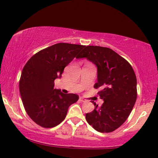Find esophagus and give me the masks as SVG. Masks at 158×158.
<instances>
[{
  "label": "esophagus",
  "mask_w": 158,
  "mask_h": 158,
  "mask_svg": "<svg viewBox=\"0 0 158 158\" xmlns=\"http://www.w3.org/2000/svg\"><path fill=\"white\" fill-rule=\"evenodd\" d=\"M79 100H80V101H81V102H87L86 100H85V99H83V98H79Z\"/></svg>",
  "instance_id": "34e87169"
}]
</instances>
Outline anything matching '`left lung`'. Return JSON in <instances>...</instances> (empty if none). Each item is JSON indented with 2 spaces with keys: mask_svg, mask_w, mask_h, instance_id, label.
<instances>
[{
  "mask_svg": "<svg viewBox=\"0 0 158 158\" xmlns=\"http://www.w3.org/2000/svg\"><path fill=\"white\" fill-rule=\"evenodd\" d=\"M86 58L98 68V94L104 100L100 107L86 113L88 124L100 132H110L128 118L137 99L136 75L130 64L108 48L88 45L77 58Z\"/></svg>",
  "mask_w": 158,
  "mask_h": 158,
  "instance_id": "1",
  "label": "left lung"
}]
</instances>
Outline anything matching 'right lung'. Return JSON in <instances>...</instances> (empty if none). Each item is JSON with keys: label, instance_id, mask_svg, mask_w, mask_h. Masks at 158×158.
Listing matches in <instances>:
<instances>
[{"label": "right lung", "instance_id": "add662e5", "mask_svg": "<svg viewBox=\"0 0 158 158\" xmlns=\"http://www.w3.org/2000/svg\"><path fill=\"white\" fill-rule=\"evenodd\" d=\"M85 47L57 43L38 52L25 65L20 93L27 114L36 124L45 128L56 126L65 118L70 105L77 101V95L54 89V81L60 78L65 66Z\"/></svg>", "mask_w": 158, "mask_h": 158}]
</instances>
